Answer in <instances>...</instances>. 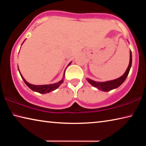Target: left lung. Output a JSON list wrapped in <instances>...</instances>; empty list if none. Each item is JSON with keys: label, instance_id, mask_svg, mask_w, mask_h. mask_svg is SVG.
Masks as SVG:
<instances>
[{"label": "left lung", "instance_id": "obj_1", "mask_svg": "<svg viewBox=\"0 0 146 146\" xmlns=\"http://www.w3.org/2000/svg\"><path fill=\"white\" fill-rule=\"evenodd\" d=\"M129 54H130V58H129V65H128V67L127 68L126 71H125V72L124 73V74H123L122 76H121L120 77L118 78L117 79H115V80L106 81V82H97V81H94L88 78H86V80H87L88 82L90 83L91 86H93V87L97 88L98 90H99L100 91H106V92L118 88L123 82H124L125 79H126L128 74H129V72L130 71L131 67L132 53L131 51L129 52Z\"/></svg>", "mask_w": 146, "mask_h": 146}]
</instances>
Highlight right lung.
<instances>
[{
    "label": "right lung",
    "instance_id": "add662e5",
    "mask_svg": "<svg viewBox=\"0 0 146 146\" xmlns=\"http://www.w3.org/2000/svg\"><path fill=\"white\" fill-rule=\"evenodd\" d=\"M24 41H25V40H24ZM24 42H23V44L24 43ZM71 63V62L68 64V66H70ZM68 66H67V67H68ZM18 69H19V67H18ZM65 71H66V70H65ZM65 71H64V76H63L62 79L61 80H60L58 82L55 83V84H48V85H33V84H29V82H27V81L25 80V79H24V78L23 76V75H21V72H20L19 69V71L20 73V75H21L22 78H23V80H24V82H25V84L27 85V86H28V88H30L31 90H33V91H35V92H38L39 93H42V94L48 93L51 92V91L56 90V89H57L59 87V86H60L62 84V82H64V75H65Z\"/></svg>",
    "mask_w": 146,
    "mask_h": 146
}]
</instances>
